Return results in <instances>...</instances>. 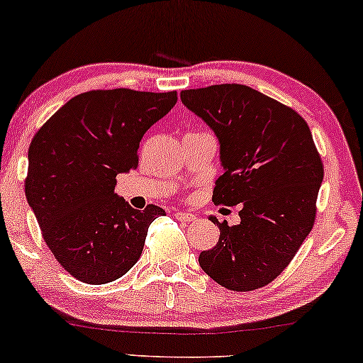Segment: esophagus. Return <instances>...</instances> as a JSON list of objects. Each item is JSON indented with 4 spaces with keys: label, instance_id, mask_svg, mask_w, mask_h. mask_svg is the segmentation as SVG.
Instances as JSON below:
<instances>
[{
    "label": "esophagus",
    "instance_id": "34e87169",
    "mask_svg": "<svg viewBox=\"0 0 363 363\" xmlns=\"http://www.w3.org/2000/svg\"><path fill=\"white\" fill-rule=\"evenodd\" d=\"M175 218L178 221H193L195 220V215H191V213H183V211H175Z\"/></svg>",
    "mask_w": 363,
    "mask_h": 363
}]
</instances>
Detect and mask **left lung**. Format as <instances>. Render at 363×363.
<instances>
[{
	"instance_id": "obj_1",
	"label": "left lung",
	"mask_w": 363,
	"mask_h": 363,
	"mask_svg": "<svg viewBox=\"0 0 363 363\" xmlns=\"http://www.w3.org/2000/svg\"><path fill=\"white\" fill-rule=\"evenodd\" d=\"M180 97L220 140L225 173L213 203H241L240 225L210 218L220 240L198 257L201 269L236 292L271 284L315 223L324 165L311 128L294 108L241 84L188 89Z\"/></svg>"
}]
</instances>
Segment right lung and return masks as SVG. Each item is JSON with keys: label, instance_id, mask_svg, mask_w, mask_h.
<instances>
[{"label": "right lung", "instance_id": "right-lung-1", "mask_svg": "<svg viewBox=\"0 0 363 363\" xmlns=\"http://www.w3.org/2000/svg\"><path fill=\"white\" fill-rule=\"evenodd\" d=\"M177 91L99 89L72 97L33 137L24 191L46 245L69 274L107 284L138 261L148 226L165 210H135L113 193L118 173L138 167L148 128L177 104Z\"/></svg>", "mask_w": 363, "mask_h": 363}]
</instances>
